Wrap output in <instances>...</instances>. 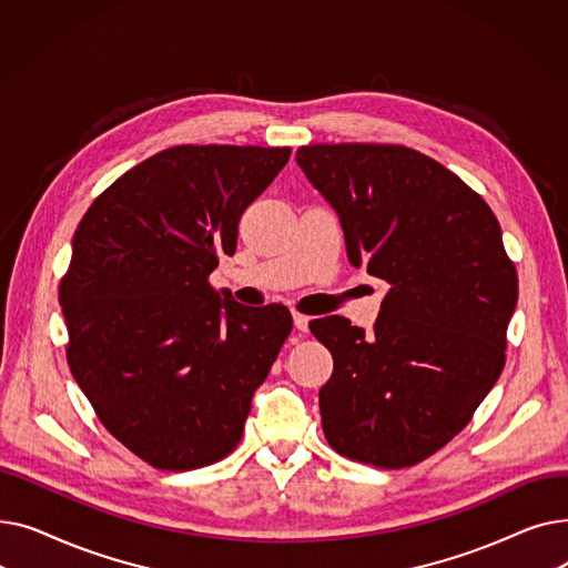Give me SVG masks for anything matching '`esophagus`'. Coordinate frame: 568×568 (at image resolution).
I'll list each match as a JSON object with an SVG mask.
<instances>
[{
  "instance_id": "obj_1",
  "label": "esophagus",
  "mask_w": 568,
  "mask_h": 568,
  "mask_svg": "<svg viewBox=\"0 0 568 568\" xmlns=\"http://www.w3.org/2000/svg\"><path fill=\"white\" fill-rule=\"evenodd\" d=\"M292 320H294V329L296 332H302V334H306L308 332V315H304V313H292Z\"/></svg>"
}]
</instances>
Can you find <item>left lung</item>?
<instances>
[{"label": "left lung", "mask_w": 568, "mask_h": 568, "mask_svg": "<svg viewBox=\"0 0 568 568\" xmlns=\"http://www.w3.org/2000/svg\"><path fill=\"white\" fill-rule=\"evenodd\" d=\"M296 163L343 225L347 257L392 285L373 334L311 322L332 352L322 430L341 456L384 469L439 452L504 368L518 274L486 200L403 144H308Z\"/></svg>", "instance_id": "8db88e82"}]
</instances>
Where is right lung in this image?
<instances>
[{
	"label": "right lung",
	"instance_id": "1",
	"mask_svg": "<svg viewBox=\"0 0 568 568\" xmlns=\"http://www.w3.org/2000/svg\"><path fill=\"white\" fill-rule=\"evenodd\" d=\"M290 152L163 149L108 186L75 230L59 285L69 368L108 433L156 469H197L234 452L292 332L285 306H242L209 285Z\"/></svg>",
	"mask_w": 568,
	"mask_h": 568
}]
</instances>
